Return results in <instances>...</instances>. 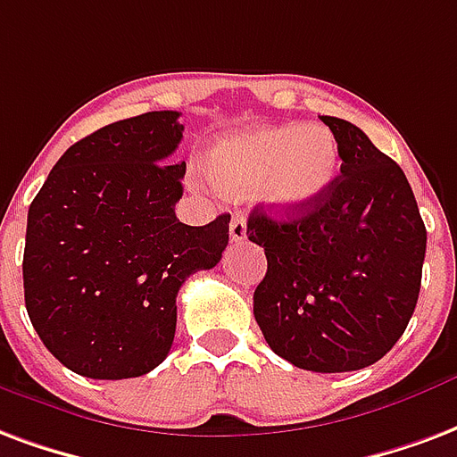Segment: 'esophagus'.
Wrapping results in <instances>:
<instances>
[{
	"mask_svg": "<svg viewBox=\"0 0 457 457\" xmlns=\"http://www.w3.org/2000/svg\"><path fill=\"white\" fill-rule=\"evenodd\" d=\"M229 239L232 242H245L246 239V220L242 215H235L229 222Z\"/></svg>",
	"mask_w": 457,
	"mask_h": 457,
	"instance_id": "1",
	"label": "esophagus"
}]
</instances>
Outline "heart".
Returning <instances> with one entry per match:
<instances>
[{"instance_id": "heart-1", "label": "heart", "mask_w": 457, "mask_h": 457, "mask_svg": "<svg viewBox=\"0 0 457 457\" xmlns=\"http://www.w3.org/2000/svg\"><path fill=\"white\" fill-rule=\"evenodd\" d=\"M220 188L259 194L280 212H300L320 201L339 174V147L320 125H266L220 137L208 154Z\"/></svg>"}]
</instances>
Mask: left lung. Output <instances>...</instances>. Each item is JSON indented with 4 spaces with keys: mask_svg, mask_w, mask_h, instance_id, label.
Segmentation results:
<instances>
[{
    "mask_svg": "<svg viewBox=\"0 0 457 457\" xmlns=\"http://www.w3.org/2000/svg\"><path fill=\"white\" fill-rule=\"evenodd\" d=\"M341 174L288 220L254 208L246 237L269 269L254 317L273 353L312 373L373 366L414 314L427 228L404 171L349 120L322 116Z\"/></svg>",
    "mask_w": 457,
    "mask_h": 457,
    "instance_id": "1",
    "label": "left lung"
}]
</instances>
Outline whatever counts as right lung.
Here are the masks:
<instances>
[{
  "label": "right lung",
  "instance_id": "add662e5",
  "mask_svg": "<svg viewBox=\"0 0 457 457\" xmlns=\"http://www.w3.org/2000/svg\"><path fill=\"white\" fill-rule=\"evenodd\" d=\"M179 111L104 125L57 160L33 198L23 249L30 324L84 378L123 380L167 358L184 280L222 259L229 215L191 228L174 205L186 162Z\"/></svg>",
  "mask_w": 457,
  "mask_h": 457
}]
</instances>
